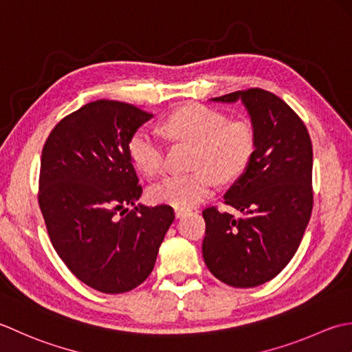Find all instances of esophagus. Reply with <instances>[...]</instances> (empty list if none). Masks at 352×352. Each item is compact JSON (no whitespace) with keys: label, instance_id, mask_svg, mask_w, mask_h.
Wrapping results in <instances>:
<instances>
[{"label":"esophagus","instance_id":"obj_1","mask_svg":"<svg viewBox=\"0 0 352 352\" xmlns=\"http://www.w3.org/2000/svg\"><path fill=\"white\" fill-rule=\"evenodd\" d=\"M186 212H188V210H186V208H175L176 217H182V216H185Z\"/></svg>","mask_w":352,"mask_h":352}]
</instances>
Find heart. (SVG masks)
I'll list each match as a JSON object with an SVG mask.
<instances>
[{
	"label": "heart",
	"instance_id": "b5f03b06",
	"mask_svg": "<svg viewBox=\"0 0 352 352\" xmlns=\"http://www.w3.org/2000/svg\"><path fill=\"white\" fill-rule=\"evenodd\" d=\"M164 131L177 141L195 144L190 175H171L150 188L155 202L188 208L210 196L220 181L239 177L255 150L254 127L245 120L226 121L223 113L190 103L173 111L164 121ZM132 162L147 176L164 167V146L146 129L133 132L127 144Z\"/></svg>",
	"mask_w": 352,
	"mask_h": 352
}]
</instances>
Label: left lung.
Masks as SVG:
<instances>
[{
    "instance_id": "obj_1",
    "label": "left lung",
    "mask_w": 352,
    "mask_h": 352,
    "mask_svg": "<svg viewBox=\"0 0 352 352\" xmlns=\"http://www.w3.org/2000/svg\"><path fill=\"white\" fill-rule=\"evenodd\" d=\"M241 100L252 121L255 150L225 195L235 217L204 210L202 254L221 283L240 289L270 281L296 254L313 210V147L304 121L284 100L260 88L212 98Z\"/></svg>"
}]
</instances>
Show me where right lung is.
<instances>
[{
  "mask_svg": "<svg viewBox=\"0 0 352 352\" xmlns=\"http://www.w3.org/2000/svg\"><path fill=\"white\" fill-rule=\"evenodd\" d=\"M150 118L97 100L62 118L42 148L38 200L53 248L82 283L111 295L146 281L175 220L164 204L126 212L142 192L127 144Z\"/></svg>",
  "mask_w": 352,
  "mask_h": 352,
  "instance_id": "add662e5",
  "label": "right lung"
}]
</instances>
